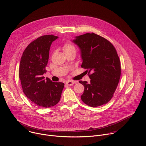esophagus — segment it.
<instances>
[{
    "mask_svg": "<svg viewBox=\"0 0 146 146\" xmlns=\"http://www.w3.org/2000/svg\"><path fill=\"white\" fill-rule=\"evenodd\" d=\"M74 82L73 81H67L66 82V84L68 86H72V85L74 84Z\"/></svg>",
    "mask_w": 146,
    "mask_h": 146,
    "instance_id": "34e87169",
    "label": "esophagus"
}]
</instances>
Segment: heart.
I'll list each match as a JSON object with an SVG mask.
<instances>
[{
    "label": "heart",
    "mask_w": 146,
    "mask_h": 146,
    "mask_svg": "<svg viewBox=\"0 0 146 146\" xmlns=\"http://www.w3.org/2000/svg\"><path fill=\"white\" fill-rule=\"evenodd\" d=\"M62 49H63L65 54L67 53V52H72V51H74V52L76 51V47L73 44H72L70 43H66V44H65L64 45L63 47H62Z\"/></svg>",
    "instance_id": "heart-1"
}]
</instances>
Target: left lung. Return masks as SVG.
<instances>
[{
	"instance_id": "obj_1",
	"label": "left lung",
	"mask_w": 146,
	"mask_h": 146,
	"mask_svg": "<svg viewBox=\"0 0 146 146\" xmlns=\"http://www.w3.org/2000/svg\"><path fill=\"white\" fill-rule=\"evenodd\" d=\"M72 41L80 49L81 67L91 73L90 82L79 81L84 87L82 101L93 108L105 105L112 98L121 76L120 60L114 47L94 33L76 36Z\"/></svg>"
}]
</instances>
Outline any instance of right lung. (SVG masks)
I'll use <instances>...</instances> for the list:
<instances>
[{"label": "right lung", "mask_w": 146, "mask_h": 146, "mask_svg": "<svg viewBox=\"0 0 146 146\" xmlns=\"http://www.w3.org/2000/svg\"><path fill=\"white\" fill-rule=\"evenodd\" d=\"M58 38L53 35L38 37L24 50L20 61L19 77L27 97L40 107H52L59 102L64 84L44 79L49 51L54 41Z\"/></svg>", "instance_id": "add662e5"}]
</instances>
